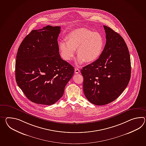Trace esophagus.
<instances>
[{
	"label": "esophagus",
	"mask_w": 146,
	"mask_h": 146,
	"mask_svg": "<svg viewBox=\"0 0 146 146\" xmlns=\"http://www.w3.org/2000/svg\"><path fill=\"white\" fill-rule=\"evenodd\" d=\"M75 74H78V73H80V70L78 68H75Z\"/></svg>",
	"instance_id": "34e87169"
}]
</instances>
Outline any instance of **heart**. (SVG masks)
<instances>
[{
    "mask_svg": "<svg viewBox=\"0 0 146 146\" xmlns=\"http://www.w3.org/2000/svg\"><path fill=\"white\" fill-rule=\"evenodd\" d=\"M103 38L100 33L81 28L75 30L68 36V40H63L59 43L62 58L71 61L77 49L76 62L83 64L85 62L92 63L101 56L104 48Z\"/></svg>",
    "mask_w": 146,
    "mask_h": 146,
    "instance_id": "heart-1",
    "label": "heart"
}]
</instances>
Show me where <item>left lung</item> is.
Masks as SVG:
<instances>
[{"label": "left lung", "mask_w": 146, "mask_h": 146, "mask_svg": "<svg viewBox=\"0 0 146 146\" xmlns=\"http://www.w3.org/2000/svg\"><path fill=\"white\" fill-rule=\"evenodd\" d=\"M106 44L100 58L81 70L83 92L96 105L109 104L127 88L131 76L129 52L122 36L104 26Z\"/></svg>", "instance_id": "obj_1"}]
</instances>
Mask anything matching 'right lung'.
<instances>
[{
    "instance_id": "1",
    "label": "right lung",
    "mask_w": 146,
    "mask_h": 146,
    "mask_svg": "<svg viewBox=\"0 0 146 146\" xmlns=\"http://www.w3.org/2000/svg\"><path fill=\"white\" fill-rule=\"evenodd\" d=\"M60 26L33 30L20 44L17 54V85L30 101L51 105L63 96L74 69L61 58L58 38Z\"/></svg>"
}]
</instances>
